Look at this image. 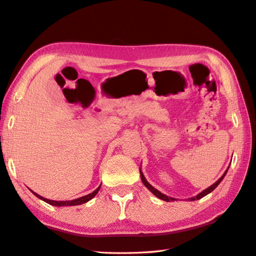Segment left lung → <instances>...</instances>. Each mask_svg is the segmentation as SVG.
I'll return each mask as SVG.
<instances>
[{"mask_svg":"<svg viewBox=\"0 0 256 256\" xmlns=\"http://www.w3.org/2000/svg\"><path fill=\"white\" fill-rule=\"evenodd\" d=\"M228 168L226 170V171H225V173L224 174H222V178L218 180V182H214V184L212 185V186H210L208 188H206V190H203L202 192H200L198 196H192V198H190V201H194V200H198V199H201V198H203V196H206L208 194H210V192H212L213 190H214V189L216 188V187H218V184H220V182L222 180V178H224V176L226 175V173H227V171H228ZM140 178H142V184L144 185H145L148 189H149V190L150 192H152L156 196H158V198L159 199H161V200H164V201H168V202H170V201H174L175 199H173V198H170V196H166V194H161L159 190H156V188H154L152 185H150L149 184V182L146 180V178H145V176H144V174L142 173V171H140Z\"/></svg>","mask_w":256,"mask_h":256,"instance_id":"1","label":"left lung"}]
</instances>
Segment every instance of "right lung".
Wrapping results in <instances>:
<instances>
[{"mask_svg": "<svg viewBox=\"0 0 256 256\" xmlns=\"http://www.w3.org/2000/svg\"><path fill=\"white\" fill-rule=\"evenodd\" d=\"M100 186L98 187L96 190H94L92 194H86V196H81V198H78V199H74V200H71V201H54V200H48V199H45V198H43V196H38V194H36V192H34L38 198H40L41 200H43V201H45L46 203H48V204H52V206H78V204H82V203H85V202H88V201H90L92 198H94V196H96V194L98 192V190H100Z\"/></svg>", "mask_w": 256, "mask_h": 256, "instance_id": "add662e5", "label": "right lung"}]
</instances>
